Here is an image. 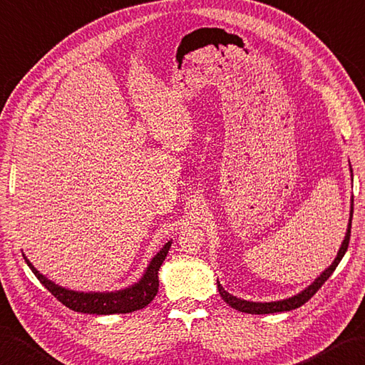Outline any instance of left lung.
I'll use <instances>...</instances> for the list:
<instances>
[{"instance_id": "obj_1", "label": "left lung", "mask_w": 365, "mask_h": 365, "mask_svg": "<svg viewBox=\"0 0 365 365\" xmlns=\"http://www.w3.org/2000/svg\"><path fill=\"white\" fill-rule=\"evenodd\" d=\"M349 169H351V166H349ZM351 174H353V170H351ZM351 220H353V199H351V210H349L348 230H346L345 239H344V242H341V247L339 250L337 256H335L334 262L324 270L323 274H321L317 278L315 282L310 284V287H307L304 291L299 292V294L292 296V297H288V299H283V301H275V302H252V301H244V299H239V297L230 294V292L225 291V288L221 287L220 282L217 280V287H218V291H220V296L223 297V301L226 304H230L232 309L239 310V312H244V313H252V315H267V313L289 312V310L299 309V307L304 305L307 301H309V299H312L313 294H317V291L321 287H323L324 282L332 275L335 267L339 266V262L345 256V252L348 250V244H349V235H351Z\"/></svg>"}]
</instances>
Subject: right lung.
Wrapping results in <instances>:
<instances>
[{"label": "right lung", "mask_w": 365, "mask_h": 365, "mask_svg": "<svg viewBox=\"0 0 365 365\" xmlns=\"http://www.w3.org/2000/svg\"><path fill=\"white\" fill-rule=\"evenodd\" d=\"M173 240H169L158 253L150 261L148 267L145 269L138 283L131 284L125 289L118 291H106V292H81L60 287V284L48 280L47 277L42 275L33 264L28 261L24 255L28 267L33 270V274L38 277V280L58 299V301L66 305L68 309L81 313H90V315H113V313H131L140 310L153 301V297L158 292V270L163 261L166 259L168 252Z\"/></svg>", "instance_id": "right-lung-1"}]
</instances>
